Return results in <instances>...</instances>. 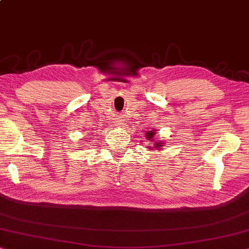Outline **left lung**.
Returning a JSON list of instances; mask_svg holds the SVG:
<instances>
[{
  "mask_svg": "<svg viewBox=\"0 0 249 249\" xmlns=\"http://www.w3.org/2000/svg\"><path fill=\"white\" fill-rule=\"evenodd\" d=\"M154 132H151V131H148L147 132V135H145V137L148 138V140L149 141H154ZM155 144V148H158V147H163V143H160V142H156V143H154Z\"/></svg>",
  "mask_w": 249,
  "mask_h": 249,
  "instance_id": "1",
  "label": "left lung"
}]
</instances>
